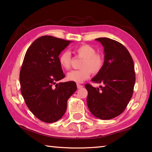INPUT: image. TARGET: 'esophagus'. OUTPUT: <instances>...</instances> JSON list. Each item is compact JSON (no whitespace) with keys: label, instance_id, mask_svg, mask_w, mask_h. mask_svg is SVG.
<instances>
[{"label":"esophagus","instance_id":"obj_1","mask_svg":"<svg viewBox=\"0 0 152 152\" xmlns=\"http://www.w3.org/2000/svg\"><path fill=\"white\" fill-rule=\"evenodd\" d=\"M82 87H83V85H81V84H77V88H81Z\"/></svg>","mask_w":152,"mask_h":152}]
</instances>
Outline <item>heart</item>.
<instances>
[{"mask_svg":"<svg viewBox=\"0 0 152 152\" xmlns=\"http://www.w3.org/2000/svg\"><path fill=\"white\" fill-rule=\"evenodd\" d=\"M74 52L79 57L83 58L80 66L82 69L70 72L67 75L68 80L82 83L90 78L91 72L96 74L102 70L104 64L103 57L99 53H96V50L91 45H80L74 50ZM58 61L63 69H70L72 61L70 53L68 51H62L59 55Z\"/></svg>","mask_w":152,"mask_h":152,"instance_id":"obj_1","label":"heart"}]
</instances>
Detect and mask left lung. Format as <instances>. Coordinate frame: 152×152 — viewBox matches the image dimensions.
<instances>
[{"instance_id": "1", "label": "left lung", "mask_w": 152, "mask_h": 152, "mask_svg": "<svg viewBox=\"0 0 152 152\" xmlns=\"http://www.w3.org/2000/svg\"><path fill=\"white\" fill-rule=\"evenodd\" d=\"M104 47L102 70L91 80L103 86L86 84L87 105L97 118L109 120L124 111L133 95L135 82L134 64L129 52L121 43L107 37L95 39Z\"/></svg>"}]
</instances>
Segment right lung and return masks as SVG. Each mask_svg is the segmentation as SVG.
Segmentation results:
<instances>
[{"mask_svg":"<svg viewBox=\"0 0 152 152\" xmlns=\"http://www.w3.org/2000/svg\"><path fill=\"white\" fill-rule=\"evenodd\" d=\"M70 42L42 36L25 53L19 76L20 92L31 112L43 122L60 119L66 110L67 101L77 89L72 81L56 83L65 77L59 55Z\"/></svg>","mask_w":152,"mask_h":152,"instance_id":"1","label":"right lung"}]
</instances>
